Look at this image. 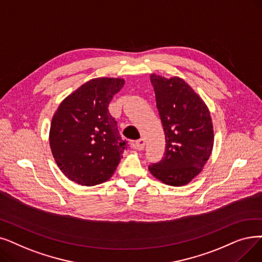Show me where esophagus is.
<instances>
[{"mask_svg": "<svg viewBox=\"0 0 262 262\" xmlns=\"http://www.w3.org/2000/svg\"><path fill=\"white\" fill-rule=\"evenodd\" d=\"M144 144H145V141H144V139H139V140H137L135 142V147L137 150H139V151H141V150H143L144 149Z\"/></svg>", "mask_w": 262, "mask_h": 262, "instance_id": "34e87169", "label": "esophagus"}]
</instances>
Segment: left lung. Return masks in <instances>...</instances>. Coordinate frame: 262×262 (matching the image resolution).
<instances>
[{
	"label": "left lung",
	"instance_id": "left-lung-1",
	"mask_svg": "<svg viewBox=\"0 0 262 262\" xmlns=\"http://www.w3.org/2000/svg\"><path fill=\"white\" fill-rule=\"evenodd\" d=\"M156 107L165 132L166 150L161 162L149 166L163 183L183 186L209 161L214 144L211 115L203 99L180 77L150 76Z\"/></svg>",
	"mask_w": 262,
	"mask_h": 262
}]
</instances>
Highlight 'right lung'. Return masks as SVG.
Returning a JSON list of instances; mask_svg holds the SVG:
<instances>
[{"instance_id": "1", "label": "right lung", "mask_w": 262, "mask_h": 262, "mask_svg": "<svg viewBox=\"0 0 262 262\" xmlns=\"http://www.w3.org/2000/svg\"><path fill=\"white\" fill-rule=\"evenodd\" d=\"M124 83L122 78L91 79L63 99L54 112L50 149L63 174L77 184L104 183L123 157L126 141L122 140L108 106Z\"/></svg>"}]
</instances>
